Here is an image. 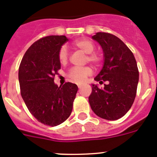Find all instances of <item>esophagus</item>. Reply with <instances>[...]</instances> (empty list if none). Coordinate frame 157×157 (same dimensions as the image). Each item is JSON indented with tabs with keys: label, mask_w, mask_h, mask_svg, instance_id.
<instances>
[{
	"label": "esophagus",
	"mask_w": 157,
	"mask_h": 157,
	"mask_svg": "<svg viewBox=\"0 0 157 157\" xmlns=\"http://www.w3.org/2000/svg\"><path fill=\"white\" fill-rule=\"evenodd\" d=\"M82 86V85H78V89H81Z\"/></svg>",
	"instance_id": "34e87169"
}]
</instances>
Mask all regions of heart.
<instances>
[{"mask_svg": "<svg viewBox=\"0 0 157 157\" xmlns=\"http://www.w3.org/2000/svg\"><path fill=\"white\" fill-rule=\"evenodd\" d=\"M76 48L88 54L86 60L94 64H99L102 60V56L99 52H94L95 45L92 41L87 38H79L73 42ZM58 59L59 63L64 64L68 60V52L65 46H62L58 52ZM92 69L90 67H72L67 73V77L71 82L81 84L86 81V78L92 74Z\"/></svg>", "mask_w": 157, "mask_h": 157, "instance_id": "1", "label": "heart"}]
</instances>
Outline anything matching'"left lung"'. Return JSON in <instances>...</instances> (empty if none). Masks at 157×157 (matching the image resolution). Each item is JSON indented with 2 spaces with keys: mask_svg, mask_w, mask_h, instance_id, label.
<instances>
[{
  "mask_svg": "<svg viewBox=\"0 0 157 157\" xmlns=\"http://www.w3.org/2000/svg\"><path fill=\"white\" fill-rule=\"evenodd\" d=\"M104 52V66L95 81L103 83L104 89L92 85L89 97L91 109L97 116L116 120L130 110L137 94L139 72L134 54L117 37L109 33L98 32L92 37Z\"/></svg>",
  "mask_w": 157,
  "mask_h": 157,
  "instance_id": "left-lung-1",
  "label": "left lung"
}]
</instances>
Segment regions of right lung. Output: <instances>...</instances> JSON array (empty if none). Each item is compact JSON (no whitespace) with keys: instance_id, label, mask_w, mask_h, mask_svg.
Instances as JSON below:
<instances>
[{"instance_id":"add662e5","label":"right lung","mask_w":157,"mask_h":157,"mask_svg":"<svg viewBox=\"0 0 157 157\" xmlns=\"http://www.w3.org/2000/svg\"><path fill=\"white\" fill-rule=\"evenodd\" d=\"M67 40L64 35L41 37L25 52L19 67L20 93L27 109L37 121L51 127L70 116L78 91L76 84L58 86L54 82L60 69L58 52Z\"/></svg>"}]
</instances>
